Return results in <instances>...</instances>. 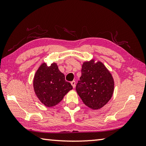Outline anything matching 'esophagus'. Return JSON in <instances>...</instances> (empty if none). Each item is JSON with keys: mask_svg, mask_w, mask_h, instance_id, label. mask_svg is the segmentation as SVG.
Masks as SVG:
<instances>
[{"mask_svg": "<svg viewBox=\"0 0 146 146\" xmlns=\"http://www.w3.org/2000/svg\"><path fill=\"white\" fill-rule=\"evenodd\" d=\"M71 85H72L73 88H75V80H73L72 82H71Z\"/></svg>", "mask_w": 146, "mask_h": 146, "instance_id": "34e87169", "label": "esophagus"}]
</instances>
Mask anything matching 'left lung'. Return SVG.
Returning a JSON list of instances; mask_svg holds the SVG:
<instances>
[{
  "instance_id": "8db88e82",
  "label": "left lung",
  "mask_w": 146,
  "mask_h": 146,
  "mask_svg": "<svg viewBox=\"0 0 146 146\" xmlns=\"http://www.w3.org/2000/svg\"><path fill=\"white\" fill-rule=\"evenodd\" d=\"M82 75L76 85L79 97L93 110L102 108L111 99L114 90L111 75L100 62L94 60L83 64Z\"/></svg>"
}]
</instances>
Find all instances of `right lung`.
Masks as SVG:
<instances>
[{
	"label": "right lung",
	"mask_w": 146,
	"mask_h": 146,
	"mask_svg": "<svg viewBox=\"0 0 146 146\" xmlns=\"http://www.w3.org/2000/svg\"><path fill=\"white\" fill-rule=\"evenodd\" d=\"M33 86L38 99L48 107L57 104L73 89L71 84L66 81L65 76L59 71L55 63L50 66L45 63L42 64L35 75Z\"/></svg>",
	"instance_id": "right-lung-1"
}]
</instances>
